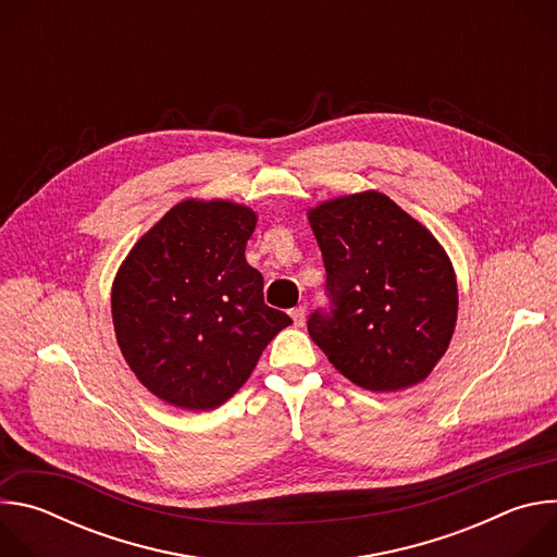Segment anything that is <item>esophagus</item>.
<instances>
[{"label":"esophagus","mask_w":557,"mask_h":557,"mask_svg":"<svg viewBox=\"0 0 557 557\" xmlns=\"http://www.w3.org/2000/svg\"><path fill=\"white\" fill-rule=\"evenodd\" d=\"M290 317H293L295 326H304V322H306V308H304V306L293 308V310H290Z\"/></svg>","instance_id":"1"}]
</instances>
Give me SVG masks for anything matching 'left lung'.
<instances>
[{"mask_svg":"<svg viewBox=\"0 0 557 557\" xmlns=\"http://www.w3.org/2000/svg\"><path fill=\"white\" fill-rule=\"evenodd\" d=\"M308 222L331 301L308 317L310 339L359 387L421 383L445 355L458 312L456 275L436 237L379 191L322 202Z\"/></svg>","mask_w":557,"mask_h":557,"instance_id":"obj_1","label":"left lung"}]
</instances>
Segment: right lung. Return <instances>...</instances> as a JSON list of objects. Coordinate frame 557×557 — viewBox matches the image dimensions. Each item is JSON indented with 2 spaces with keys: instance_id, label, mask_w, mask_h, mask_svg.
<instances>
[{
  "instance_id": "obj_1",
  "label": "right lung",
  "mask_w": 557,
  "mask_h": 557,
  "mask_svg": "<svg viewBox=\"0 0 557 557\" xmlns=\"http://www.w3.org/2000/svg\"><path fill=\"white\" fill-rule=\"evenodd\" d=\"M258 215L228 200H185L134 245L112 286L119 348L170 406L213 410L245 385L290 317L264 304L247 258Z\"/></svg>"
}]
</instances>
